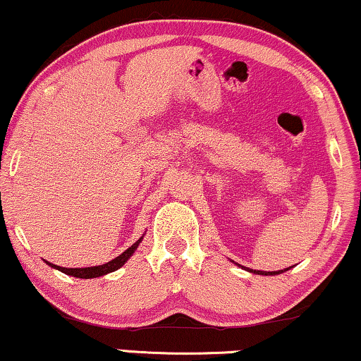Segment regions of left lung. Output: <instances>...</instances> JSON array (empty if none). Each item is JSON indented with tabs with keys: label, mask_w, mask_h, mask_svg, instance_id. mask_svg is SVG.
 I'll list each match as a JSON object with an SVG mask.
<instances>
[{
	"label": "left lung",
	"mask_w": 361,
	"mask_h": 361,
	"mask_svg": "<svg viewBox=\"0 0 361 361\" xmlns=\"http://www.w3.org/2000/svg\"><path fill=\"white\" fill-rule=\"evenodd\" d=\"M243 267V265H241ZM243 269H245V267H243ZM288 269H291V267H288ZM288 269H285V270H288ZM247 271H250V274H257V275H279V274H283L285 270H279V271H262V270H252V269H245Z\"/></svg>",
	"instance_id": "1"
}]
</instances>
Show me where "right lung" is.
Returning <instances> with one entry per match:
<instances>
[{
    "label": "right lung",
    "mask_w": 361,
    "mask_h": 361,
    "mask_svg": "<svg viewBox=\"0 0 361 361\" xmlns=\"http://www.w3.org/2000/svg\"><path fill=\"white\" fill-rule=\"evenodd\" d=\"M142 239L143 238H140L137 243L130 245V247L125 250V252L120 254L118 257L112 259L111 262H107V264H104V265H94V267H85V269H66V267H60V265H54L51 262H47V260H45V264L50 265V267L56 269V270L63 271V274H66V275L76 276V279H96V276L107 275V274H111V271H116V270H118L120 267H122V265L127 262L130 257H132L133 252L138 247V244L142 243Z\"/></svg>",
    "instance_id": "obj_1"
}]
</instances>
